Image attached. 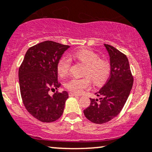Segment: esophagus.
<instances>
[{"label": "esophagus", "instance_id": "obj_1", "mask_svg": "<svg viewBox=\"0 0 152 152\" xmlns=\"http://www.w3.org/2000/svg\"><path fill=\"white\" fill-rule=\"evenodd\" d=\"M69 95L70 96H79L78 94H75V93H73V92H69Z\"/></svg>", "mask_w": 152, "mask_h": 152}]
</instances>
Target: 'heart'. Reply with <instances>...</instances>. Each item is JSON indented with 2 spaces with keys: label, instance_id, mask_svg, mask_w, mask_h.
I'll return each mask as SVG.
<instances>
[{
  "label": "heart",
  "instance_id": "heart-1",
  "mask_svg": "<svg viewBox=\"0 0 152 152\" xmlns=\"http://www.w3.org/2000/svg\"><path fill=\"white\" fill-rule=\"evenodd\" d=\"M76 59L86 64L84 70V76L82 78H72L65 83L64 86L68 90L75 94H80L85 90L91 86V79L96 84L105 82L110 72V64L106 60L99 59V56L96 53L88 49L76 50L72 54ZM71 66V60L69 58L63 56L57 64L58 74L60 77H64L68 74Z\"/></svg>",
  "mask_w": 152,
  "mask_h": 152
}]
</instances>
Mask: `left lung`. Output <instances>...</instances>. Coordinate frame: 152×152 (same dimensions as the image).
<instances>
[{
  "label": "left lung",
  "instance_id": "8db88e82",
  "mask_svg": "<svg viewBox=\"0 0 152 152\" xmlns=\"http://www.w3.org/2000/svg\"><path fill=\"white\" fill-rule=\"evenodd\" d=\"M110 58V75L106 84L91 99L83 110L85 116L95 124H104L115 118L124 107L132 89L133 78L128 58L113 46L104 44Z\"/></svg>",
  "mask_w": 152,
  "mask_h": 152
}]
</instances>
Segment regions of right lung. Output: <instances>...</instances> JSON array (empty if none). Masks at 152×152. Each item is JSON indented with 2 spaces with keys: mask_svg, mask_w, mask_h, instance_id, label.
Wrapping results in <instances>:
<instances>
[{
  "mask_svg": "<svg viewBox=\"0 0 152 152\" xmlns=\"http://www.w3.org/2000/svg\"><path fill=\"white\" fill-rule=\"evenodd\" d=\"M69 46L45 41L30 47L19 69L20 92L26 110L42 122H53L63 113L66 91L48 94L59 88L57 64Z\"/></svg>",
  "mask_w": 152,
  "mask_h": 152,
  "instance_id": "1",
  "label": "right lung"
}]
</instances>
